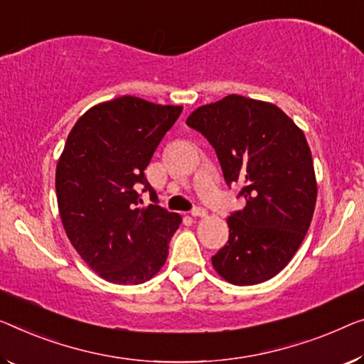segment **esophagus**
I'll use <instances>...</instances> for the list:
<instances>
[{"mask_svg": "<svg viewBox=\"0 0 364 364\" xmlns=\"http://www.w3.org/2000/svg\"><path fill=\"white\" fill-rule=\"evenodd\" d=\"M191 215L193 217H205V215H208V210H205L204 208H200V205H199V208H194L191 210Z\"/></svg>", "mask_w": 364, "mask_h": 364, "instance_id": "1", "label": "esophagus"}]
</instances>
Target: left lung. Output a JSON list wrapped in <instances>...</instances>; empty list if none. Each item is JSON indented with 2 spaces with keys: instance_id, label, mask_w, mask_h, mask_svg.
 Segmentation results:
<instances>
[{
  "instance_id": "1",
  "label": "left lung",
  "mask_w": 364,
  "mask_h": 364,
  "mask_svg": "<svg viewBox=\"0 0 364 364\" xmlns=\"http://www.w3.org/2000/svg\"><path fill=\"white\" fill-rule=\"evenodd\" d=\"M186 124L208 139L225 183H240L247 200L227 217L229 242L213 267L237 286L271 279L301 247L316 209L306 135L278 106L238 95L198 107Z\"/></svg>"
}]
</instances>
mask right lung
I'll use <instances>...</instances> for the list:
<instances>
[{
    "label": "right lung",
    "instance_id": "right-lung-1",
    "mask_svg": "<svg viewBox=\"0 0 364 364\" xmlns=\"http://www.w3.org/2000/svg\"><path fill=\"white\" fill-rule=\"evenodd\" d=\"M181 111L121 96L86 111L68 134L55 173L62 224L85 263L109 283L142 284L166 262L181 217L160 208L145 168ZM140 187L151 194L147 208Z\"/></svg>",
    "mask_w": 364,
    "mask_h": 364
}]
</instances>
